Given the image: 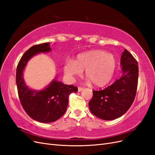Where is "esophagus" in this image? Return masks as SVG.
<instances>
[{
	"label": "esophagus",
	"mask_w": 155,
	"mask_h": 155,
	"mask_svg": "<svg viewBox=\"0 0 155 155\" xmlns=\"http://www.w3.org/2000/svg\"><path fill=\"white\" fill-rule=\"evenodd\" d=\"M83 87H78V92H80L81 91H83Z\"/></svg>",
	"instance_id": "obj_1"
}]
</instances>
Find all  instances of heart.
<instances>
[{"label":"heart","mask_w":155,"mask_h":155,"mask_svg":"<svg viewBox=\"0 0 155 155\" xmlns=\"http://www.w3.org/2000/svg\"><path fill=\"white\" fill-rule=\"evenodd\" d=\"M116 68L114 56L101 50L88 51L78 55L74 61H68L64 67V72L68 76H76L85 70L87 80L96 87L109 83Z\"/></svg>","instance_id":"obj_1"}]
</instances>
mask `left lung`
Listing matches in <instances>:
<instances>
[{"mask_svg": "<svg viewBox=\"0 0 155 155\" xmlns=\"http://www.w3.org/2000/svg\"><path fill=\"white\" fill-rule=\"evenodd\" d=\"M122 76L101 91H93L88 103L92 113L104 120H115L124 115L132 105L138 79L137 61L125 49L121 57Z\"/></svg>", "mask_w": 155, "mask_h": 155, "instance_id": "obj_1", "label": "left lung"}]
</instances>
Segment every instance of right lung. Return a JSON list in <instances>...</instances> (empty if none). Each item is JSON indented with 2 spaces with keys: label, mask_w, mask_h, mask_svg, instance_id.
Segmentation results:
<instances>
[{
  "label": "right lung",
  "mask_w": 155,
  "mask_h": 155,
  "mask_svg": "<svg viewBox=\"0 0 155 155\" xmlns=\"http://www.w3.org/2000/svg\"><path fill=\"white\" fill-rule=\"evenodd\" d=\"M51 51L49 43L31 46L23 54L16 70V83L21 104L30 117L42 123H50L60 118L67 110L68 97L77 92L78 88L65 85L55 79L42 91H34L26 86L23 79L24 70L28 61L33 56Z\"/></svg>",
  "instance_id": "obj_1"
}]
</instances>
